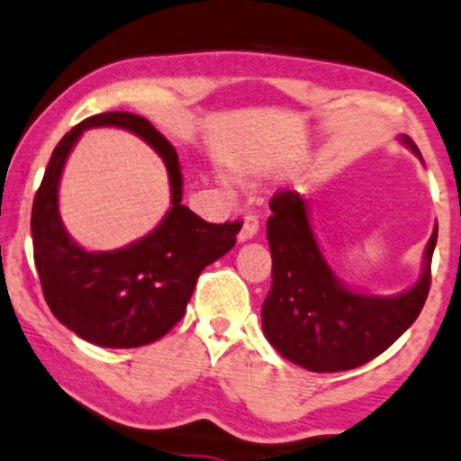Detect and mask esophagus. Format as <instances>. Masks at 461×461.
I'll return each instance as SVG.
<instances>
[{"label":"esophagus","mask_w":461,"mask_h":461,"mask_svg":"<svg viewBox=\"0 0 461 461\" xmlns=\"http://www.w3.org/2000/svg\"><path fill=\"white\" fill-rule=\"evenodd\" d=\"M258 229H260V221H258L257 215H252V213L246 215V220H243V226L240 230V241L252 240V237L258 232Z\"/></svg>","instance_id":"esophagus-1"}]
</instances>
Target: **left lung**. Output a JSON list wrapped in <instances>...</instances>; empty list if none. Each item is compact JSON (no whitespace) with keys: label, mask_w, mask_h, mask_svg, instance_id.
I'll list each match as a JSON object with an SVG mask.
<instances>
[{"label":"left lung","mask_w":461,"mask_h":461,"mask_svg":"<svg viewBox=\"0 0 461 461\" xmlns=\"http://www.w3.org/2000/svg\"><path fill=\"white\" fill-rule=\"evenodd\" d=\"M402 143L421 156L408 136H402ZM269 209L267 240L274 269L263 303V331L282 357L310 372H346L387 350L417 321L429 293L438 226L425 248L423 274L411 291L372 297L335 277L297 192H276Z\"/></svg>","instance_id":"8db88e82"}]
</instances>
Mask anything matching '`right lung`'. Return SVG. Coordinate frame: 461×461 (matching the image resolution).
Here are the masks:
<instances>
[{
	"mask_svg": "<svg viewBox=\"0 0 461 461\" xmlns=\"http://www.w3.org/2000/svg\"><path fill=\"white\" fill-rule=\"evenodd\" d=\"M115 125L140 135L161 153L174 207L149 236L113 253H87L60 224L56 190L67 153L83 129ZM241 221L212 224L181 204L175 147L145 117L100 113L74 126L59 145L32 207L33 263L44 299L61 325L104 348H139L167 335L185 314L201 271L235 246Z\"/></svg>",
	"mask_w": 461,
	"mask_h": 461,
	"instance_id": "add662e5",
	"label": "right lung"
}]
</instances>
